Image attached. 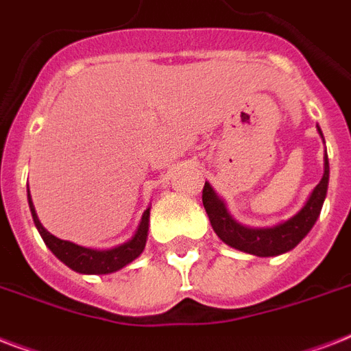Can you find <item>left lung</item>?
<instances>
[{
    "label": "left lung",
    "mask_w": 351,
    "mask_h": 351,
    "mask_svg": "<svg viewBox=\"0 0 351 351\" xmlns=\"http://www.w3.org/2000/svg\"><path fill=\"white\" fill-rule=\"evenodd\" d=\"M317 131L322 136V131L319 127H317ZM328 180H330V164H328V156H324V175L315 186V189L311 191L304 208L300 209L297 215H293L291 219L284 220L277 226H271V228H247V226L239 224L228 213L224 200L219 198V195L213 191V187L209 186L208 182L202 189V202L209 217V222H211L215 233L219 234L222 242H226L234 250L250 253V255L277 256L293 250L295 245L310 233V230L319 219V215H321L322 204L326 198Z\"/></svg>",
    "instance_id": "8db88e82"
}]
</instances>
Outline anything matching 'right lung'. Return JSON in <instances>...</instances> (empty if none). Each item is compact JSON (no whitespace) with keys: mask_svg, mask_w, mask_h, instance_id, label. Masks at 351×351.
I'll use <instances>...</instances> for the list:
<instances>
[{"mask_svg":"<svg viewBox=\"0 0 351 351\" xmlns=\"http://www.w3.org/2000/svg\"><path fill=\"white\" fill-rule=\"evenodd\" d=\"M29 208L34 219V224L40 231L41 239L47 244V247L60 258V261L69 266L71 269L84 275H107V273H114L121 267H125L127 264H131L134 258L142 255L143 247H145V240H147L149 231V209L143 211L140 226H138L136 233L131 240H127L123 244L111 247V250H90V247H84V245L73 244L69 240H62L51 234L49 231L41 226L38 215H36L34 204L30 198L29 193Z\"/></svg>","mask_w":351,"mask_h":351,"instance_id":"obj_1","label":"right lung"}]
</instances>
